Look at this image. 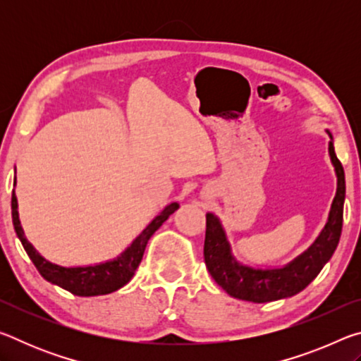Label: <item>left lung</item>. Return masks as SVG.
<instances>
[{
    "mask_svg": "<svg viewBox=\"0 0 361 361\" xmlns=\"http://www.w3.org/2000/svg\"><path fill=\"white\" fill-rule=\"evenodd\" d=\"M328 154L336 173V195L333 199L328 219L317 239L307 250L295 259L277 267L250 266L239 261L232 253V245L226 229L215 213H207V231L204 243L205 266L213 280L229 296L250 302H271L277 299L291 298L302 291L319 276L323 266L331 258L339 243L342 231V215L345 200V175L339 159L336 157L331 132Z\"/></svg>",
    "mask_w": 361,
    "mask_h": 361,
    "instance_id": "8db88e82",
    "label": "left lung"
}]
</instances>
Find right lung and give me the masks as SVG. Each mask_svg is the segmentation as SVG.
<instances>
[{
  "label": "right lung",
  "instance_id": "1",
  "mask_svg": "<svg viewBox=\"0 0 361 361\" xmlns=\"http://www.w3.org/2000/svg\"><path fill=\"white\" fill-rule=\"evenodd\" d=\"M16 188V178H14ZM12 223H14L16 234L25 248L30 259L33 261L35 267L38 269L41 277L47 280L49 283L57 285L60 288L73 293L76 296H99L109 295L116 290L127 285L135 276V271L140 262H142L145 248L152 234L161 228L167 218L180 209L178 202L169 204L154 219L140 232L132 240L124 252L116 256L113 259L97 262V264L87 266H62L46 259L25 237V232L19 219V204H17L16 191H12Z\"/></svg>",
  "mask_w": 361,
  "mask_h": 361
}]
</instances>
